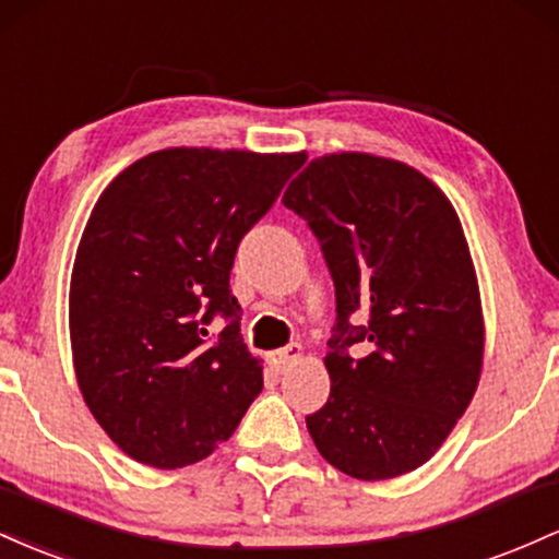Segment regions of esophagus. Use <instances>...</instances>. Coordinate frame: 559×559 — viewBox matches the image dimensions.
I'll return each instance as SVG.
<instances>
[{
	"mask_svg": "<svg viewBox=\"0 0 559 559\" xmlns=\"http://www.w3.org/2000/svg\"><path fill=\"white\" fill-rule=\"evenodd\" d=\"M300 354H304V348H300L298 343H290V346L274 350L272 361H274V367H277V369H285V367H290V364L296 359H300Z\"/></svg>",
	"mask_w": 559,
	"mask_h": 559,
	"instance_id": "1",
	"label": "esophagus"
}]
</instances>
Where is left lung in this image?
<instances>
[{
	"mask_svg": "<svg viewBox=\"0 0 559 559\" xmlns=\"http://www.w3.org/2000/svg\"><path fill=\"white\" fill-rule=\"evenodd\" d=\"M335 285L330 399L306 417L319 454L359 480L417 469L478 388V282L454 209L423 174L364 153L311 160L282 198Z\"/></svg>",
	"mask_w": 559,
	"mask_h": 559,
	"instance_id": "8db88e82",
	"label": "left lung"
}]
</instances>
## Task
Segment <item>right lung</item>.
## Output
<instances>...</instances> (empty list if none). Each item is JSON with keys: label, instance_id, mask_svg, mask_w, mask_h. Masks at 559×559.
<instances>
[{"label": "right lung", "instance_id": "obj_1", "mask_svg": "<svg viewBox=\"0 0 559 559\" xmlns=\"http://www.w3.org/2000/svg\"><path fill=\"white\" fill-rule=\"evenodd\" d=\"M304 160L160 150L99 195L71 277L73 367L94 419L131 460L195 465L261 393L229 272ZM216 318L222 333L210 332Z\"/></svg>", "mask_w": 559, "mask_h": 559}]
</instances>
